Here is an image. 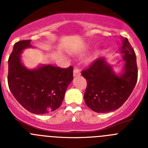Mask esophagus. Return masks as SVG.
Instances as JSON below:
<instances>
[{"label":"esophagus","instance_id":"esophagus-1","mask_svg":"<svg viewBox=\"0 0 148 148\" xmlns=\"http://www.w3.org/2000/svg\"><path fill=\"white\" fill-rule=\"evenodd\" d=\"M81 75V70L79 66H76L75 68H74V70H73V75L74 76H78V75Z\"/></svg>","mask_w":148,"mask_h":148}]
</instances>
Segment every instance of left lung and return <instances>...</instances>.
<instances>
[{
  "label": "left lung",
  "instance_id": "8db88e82",
  "mask_svg": "<svg viewBox=\"0 0 148 148\" xmlns=\"http://www.w3.org/2000/svg\"><path fill=\"white\" fill-rule=\"evenodd\" d=\"M125 72L116 75L104 58H97L82 74L87 80L84 101L96 113H108L121 107L130 96L138 78L136 57L128 39L123 40Z\"/></svg>",
  "mask_w": 148,
  "mask_h": 148
}]
</instances>
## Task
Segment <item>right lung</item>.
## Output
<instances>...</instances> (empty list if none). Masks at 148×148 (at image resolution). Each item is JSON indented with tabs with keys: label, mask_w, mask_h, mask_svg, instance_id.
I'll list each match as a JSON object with an SVG mask.
<instances>
[{
	"label": "right lung",
	"mask_w": 148,
	"mask_h": 148,
	"mask_svg": "<svg viewBox=\"0 0 148 148\" xmlns=\"http://www.w3.org/2000/svg\"><path fill=\"white\" fill-rule=\"evenodd\" d=\"M30 40L16 42L8 60V85L14 97L27 110L47 114L58 109L66 87L73 79V67L50 65L30 70L21 63L23 49L30 47Z\"/></svg>",
	"instance_id": "right-lung-1"
}]
</instances>
